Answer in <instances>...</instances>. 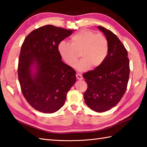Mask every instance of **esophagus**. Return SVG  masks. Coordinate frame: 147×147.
I'll return each instance as SVG.
<instances>
[{
	"label": "esophagus",
	"instance_id": "34e87169",
	"mask_svg": "<svg viewBox=\"0 0 147 147\" xmlns=\"http://www.w3.org/2000/svg\"><path fill=\"white\" fill-rule=\"evenodd\" d=\"M76 78L78 79V80H83V76L81 75L80 74H76Z\"/></svg>",
	"mask_w": 147,
	"mask_h": 147
}]
</instances>
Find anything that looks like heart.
I'll use <instances>...</instances> for the list:
<instances>
[{
	"mask_svg": "<svg viewBox=\"0 0 147 147\" xmlns=\"http://www.w3.org/2000/svg\"><path fill=\"white\" fill-rule=\"evenodd\" d=\"M71 42L70 44L65 41L61 42L58 51L70 67L76 65L80 54L82 60L76 66L78 71H85L90 67L93 69L100 67L107 55L109 43L102 34H95L91 30L82 29L71 36Z\"/></svg>",
	"mask_w": 147,
	"mask_h": 147,
	"instance_id": "heart-1",
	"label": "heart"
}]
</instances>
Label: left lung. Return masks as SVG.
<instances>
[{
    "instance_id": "1",
    "label": "left lung",
    "mask_w": 147,
    "mask_h": 147,
    "mask_svg": "<svg viewBox=\"0 0 147 147\" xmlns=\"http://www.w3.org/2000/svg\"><path fill=\"white\" fill-rule=\"evenodd\" d=\"M98 28L107 40L109 51L100 66L83 74L88 85L84 99L92 110L103 112L114 107L123 96L130 69L128 54L123 43L111 31Z\"/></svg>"
}]
</instances>
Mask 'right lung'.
<instances>
[{"label": "right lung", "instance_id": "add662e5", "mask_svg": "<svg viewBox=\"0 0 147 147\" xmlns=\"http://www.w3.org/2000/svg\"><path fill=\"white\" fill-rule=\"evenodd\" d=\"M73 31L45 25L31 32L21 45L19 82L24 97L36 111L47 114L58 111L76 82L75 71L61 61L58 51L59 43Z\"/></svg>", "mask_w": 147, "mask_h": 147}]
</instances>
